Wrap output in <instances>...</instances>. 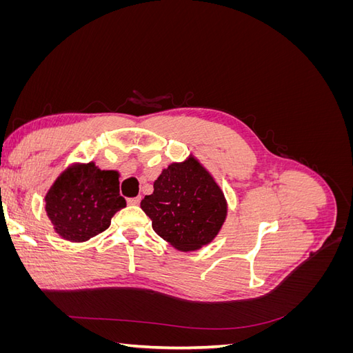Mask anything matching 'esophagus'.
Listing matches in <instances>:
<instances>
[{"instance_id": "obj_1", "label": "esophagus", "mask_w": 353, "mask_h": 353, "mask_svg": "<svg viewBox=\"0 0 353 353\" xmlns=\"http://www.w3.org/2000/svg\"><path fill=\"white\" fill-rule=\"evenodd\" d=\"M128 201V205H138V203L141 201V197L140 196H137V197H130L126 200Z\"/></svg>"}]
</instances>
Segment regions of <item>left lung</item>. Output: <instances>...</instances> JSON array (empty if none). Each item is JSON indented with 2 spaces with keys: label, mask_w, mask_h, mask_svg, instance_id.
<instances>
[{
  "label": "left lung",
  "mask_w": 353,
  "mask_h": 353,
  "mask_svg": "<svg viewBox=\"0 0 353 353\" xmlns=\"http://www.w3.org/2000/svg\"><path fill=\"white\" fill-rule=\"evenodd\" d=\"M141 200L160 237L179 250H196L212 241L227 215L221 188L194 159L172 163Z\"/></svg>",
  "instance_id": "obj_1"
}]
</instances>
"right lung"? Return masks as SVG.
I'll list each match as a JSON object with an SVG mask.
<instances>
[{
	"instance_id": "obj_1",
	"label": "right lung",
	"mask_w": 353,
	"mask_h": 353,
	"mask_svg": "<svg viewBox=\"0 0 353 353\" xmlns=\"http://www.w3.org/2000/svg\"><path fill=\"white\" fill-rule=\"evenodd\" d=\"M119 175L94 163L72 166L46 196L47 215L56 231L70 241H85L109 228L112 216L125 208Z\"/></svg>"
}]
</instances>
